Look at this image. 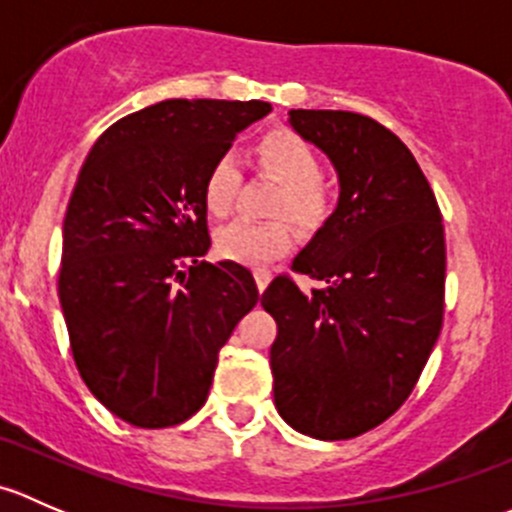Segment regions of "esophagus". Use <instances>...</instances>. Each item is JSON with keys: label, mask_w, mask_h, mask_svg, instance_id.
Returning a JSON list of instances; mask_svg holds the SVG:
<instances>
[{"label": "esophagus", "mask_w": 512, "mask_h": 512, "mask_svg": "<svg viewBox=\"0 0 512 512\" xmlns=\"http://www.w3.org/2000/svg\"><path fill=\"white\" fill-rule=\"evenodd\" d=\"M270 280H272V272L265 270V267H257L255 282H257V289H260V292H265V287L270 285Z\"/></svg>", "instance_id": "1"}]
</instances>
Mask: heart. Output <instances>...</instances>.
<instances>
[{"label": "heart", "mask_w": 512, "mask_h": 512, "mask_svg": "<svg viewBox=\"0 0 512 512\" xmlns=\"http://www.w3.org/2000/svg\"><path fill=\"white\" fill-rule=\"evenodd\" d=\"M252 163L260 173L277 180L280 193L272 200L275 220H235L215 232V247L227 260L242 265H265L292 252L297 235L288 218L304 232H317L337 210V188L319 175L322 160L312 143L289 128L267 131L252 148ZM242 170L235 156L223 153L213 160L203 178V205L215 218H225L237 203Z\"/></svg>", "instance_id": "heart-1"}]
</instances>
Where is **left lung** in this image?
I'll return each instance as SVG.
<instances>
[{"label":"left lung","mask_w":512,"mask_h":512,"mask_svg":"<svg viewBox=\"0 0 512 512\" xmlns=\"http://www.w3.org/2000/svg\"><path fill=\"white\" fill-rule=\"evenodd\" d=\"M289 123L332 158L342 193L292 262L322 287L302 292L280 275L262 294L277 322L272 389L289 426L344 441L401 409L441 334V208L409 148L374 118L297 108Z\"/></svg>","instance_id":"obj_1"}]
</instances>
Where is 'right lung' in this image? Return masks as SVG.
Listing matches in <instances>:
<instances>
[{
  "mask_svg": "<svg viewBox=\"0 0 512 512\" xmlns=\"http://www.w3.org/2000/svg\"><path fill=\"white\" fill-rule=\"evenodd\" d=\"M265 101L168 98L101 133L64 218L59 302L91 394L138 428L208 401L218 354L260 299L250 270L208 252L203 178Z\"/></svg>",
  "mask_w": 512,
  "mask_h": 512,
  "instance_id": "right-lung-1",
  "label": "right lung"
}]
</instances>
